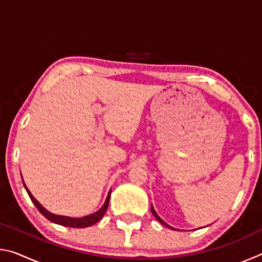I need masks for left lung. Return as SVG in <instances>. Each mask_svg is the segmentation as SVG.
Here are the masks:
<instances>
[{"label": "left lung", "mask_w": 262, "mask_h": 262, "mask_svg": "<svg viewBox=\"0 0 262 262\" xmlns=\"http://www.w3.org/2000/svg\"><path fill=\"white\" fill-rule=\"evenodd\" d=\"M151 212H152V214H154V216L155 217H156V219H157V221H159V222H161V223L163 224V225H165V227H167V228H170V229H173V228H172V227H170V225H168V224H166L165 223V222H164L162 219H161V217H159L158 215H157V212L156 211H155V209H154V207L151 206Z\"/></svg>", "instance_id": "obj_1"}]
</instances>
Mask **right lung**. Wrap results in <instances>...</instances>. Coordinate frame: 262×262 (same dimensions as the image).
Segmentation results:
<instances>
[{
	"instance_id": "add662e5",
	"label": "right lung",
	"mask_w": 262,
	"mask_h": 262,
	"mask_svg": "<svg viewBox=\"0 0 262 262\" xmlns=\"http://www.w3.org/2000/svg\"><path fill=\"white\" fill-rule=\"evenodd\" d=\"M23 180V179H21ZM23 185L26 189V192H28L29 196L31 199V201L34 203V206L37 207V209L41 212V214L46 217L48 221L53 222V223H56V224H60V225H63V227H69V228H88V227H91V225L96 224L97 222L99 220H101V217L104 216V214L107 210V207H108V202H110V196H111V190L107 194V198H106L104 206L100 208L98 211L94 212V214L91 215H88V216H84V217H78V219H74V217H68V216H60V215H55V214H52L48 210H46L45 208H43L40 203H39L37 200H35L34 196L31 192L29 190V188L26 187V185L23 180Z\"/></svg>"
}]
</instances>
